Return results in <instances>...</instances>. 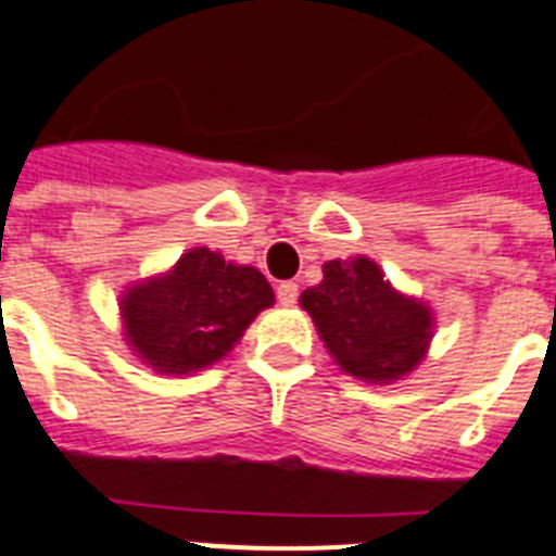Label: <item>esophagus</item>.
Instances as JSON below:
<instances>
[{"mask_svg": "<svg viewBox=\"0 0 556 556\" xmlns=\"http://www.w3.org/2000/svg\"><path fill=\"white\" fill-rule=\"evenodd\" d=\"M275 295L281 301L283 306H292L298 301V283L295 281H281L275 287Z\"/></svg>", "mask_w": 556, "mask_h": 556, "instance_id": "esophagus-1", "label": "esophagus"}]
</instances>
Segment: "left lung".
<instances>
[{"label": "left lung", "instance_id": "obj_1", "mask_svg": "<svg viewBox=\"0 0 556 556\" xmlns=\"http://www.w3.org/2000/svg\"><path fill=\"white\" fill-rule=\"evenodd\" d=\"M334 364L387 383L415 369L432 338V312L394 292L369 258L329 261L324 281L301 295Z\"/></svg>", "mask_w": 556, "mask_h": 556}]
</instances>
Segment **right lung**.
I'll return each instance as SVG.
<instances>
[{"mask_svg": "<svg viewBox=\"0 0 556 556\" xmlns=\"http://www.w3.org/2000/svg\"><path fill=\"white\" fill-rule=\"evenodd\" d=\"M275 301L267 278L227 264L206 247L185 252L173 273L124 295L130 346L167 375L204 369L232 350L252 318Z\"/></svg>", "mask_w": 556, "mask_h": 556, "instance_id": "add662e5", "label": "right lung"}]
</instances>
